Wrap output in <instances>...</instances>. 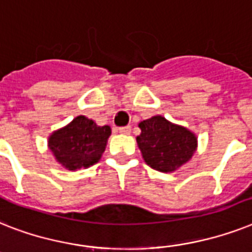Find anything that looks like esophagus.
I'll use <instances>...</instances> for the list:
<instances>
[{"mask_svg": "<svg viewBox=\"0 0 252 252\" xmlns=\"http://www.w3.org/2000/svg\"><path fill=\"white\" fill-rule=\"evenodd\" d=\"M118 132H120V134H124V135H128V134L131 132V127H130V126L120 127V128H118Z\"/></svg>", "mask_w": 252, "mask_h": 252, "instance_id": "1", "label": "esophagus"}]
</instances>
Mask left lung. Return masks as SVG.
Returning a JSON list of instances; mask_svg holds the SVG:
<instances>
[{
    "instance_id": "obj_1",
    "label": "left lung",
    "mask_w": 252,
    "mask_h": 252,
    "mask_svg": "<svg viewBox=\"0 0 252 252\" xmlns=\"http://www.w3.org/2000/svg\"><path fill=\"white\" fill-rule=\"evenodd\" d=\"M142 130L136 143L143 160L155 170L172 173L191 160L198 148V136L185 126L162 116H154L138 125Z\"/></svg>"
}]
</instances>
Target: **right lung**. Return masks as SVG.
I'll use <instances>...</instances> for the list:
<instances>
[{
	"label": "right lung",
	"mask_w": 252,
	"mask_h": 252,
	"mask_svg": "<svg viewBox=\"0 0 252 252\" xmlns=\"http://www.w3.org/2000/svg\"><path fill=\"white\" fill-rule=\"evenodd\" d=\"M112 134L110 126H98L86 116H78L48 138V148L67 170L90 168L98 162Z\"/></svg>",
	"instance_id": "obj_1"
}]
</instances>
